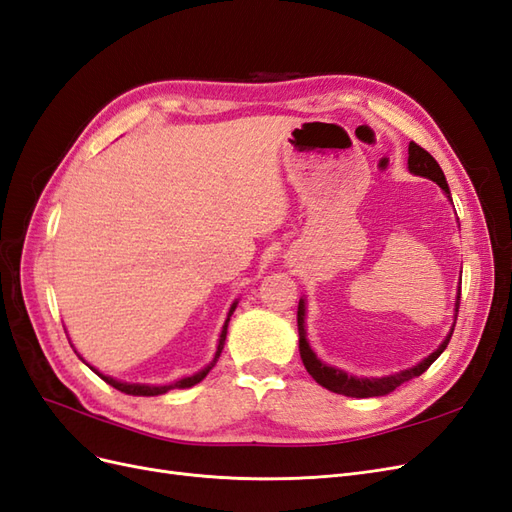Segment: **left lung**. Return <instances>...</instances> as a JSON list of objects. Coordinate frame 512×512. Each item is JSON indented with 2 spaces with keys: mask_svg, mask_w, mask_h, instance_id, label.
<instances>
[{
  "mask_svg": "<svg viewBox=\"0 0 512 512\" xmlns=\"http://www.w3.org/2000/svg\"><path fill=\"white\" fill-rule=\"evenodd\" d=\"M408 168L412 170L414 175H421V177H427L431 181H436L440 188L451 196V192H448V183L444 179V173L440 164L433 160V156L429 151H425L421 145H416L414 141L410 143L408 147ZM461 294V290H459ZM457 312H459V297H457ZM297 327H299V350H301V359H303V365L305 369L309 371V376H312L320 386H324V389H329L333 393H339V395H346V397H382V395H389L393 393L397 386H401L404 382L421 376L423 371L429 369V365L438 359V356L444 352V348L448 346V342H451L453 337V331L446 335L444 342L440 344V348L436 352H431L425 361L418 363L416 367H410L406 371H399V374L395 376H386V378H354V376H348L344 374L342 369H335V367H329L324 365L316 359V354L312 352V348H309L307 339H305V303L303 299L299 301V309H297Z\"/></svg>",
  "mask_w": 512,
  "mask_h": 512,
  "instance_id": "1",
  "label": "left lung"
}]
</instances>
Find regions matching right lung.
<instances>
[{
  "label": "right lung",
  "mask_w": 512,
  "mask_h": 512,
  "mask_svg": "<svg viewBox=\"0 0 512 512\" xmlns=\"http://www.w3.org/2000/svg\"><path fill=\"white\" fill-rule=\"evenodd\" d=\"M235 307H237V303L230 307V312H228V318H226V322H224V329H222V335H220V344H218V352H215V359L211 361V365H207L203 371H198V374H194V376H190V378H183V380H177L175 384H166V386H149V384H128V382H119V380H113V378H108V376H102V374H96L106 382V384H111V386H115L117 391H121V393H126V395H143V397H151V395H164V393H168L170 389H190V386H194V384H198L200 380H203L209 371H211V367L215 365V361L220 359V354H222V350H224V342H226V331H228V322H230V314L235 312Z\"/></svg>",
  "instance_id": "1"
}]
</instances>
